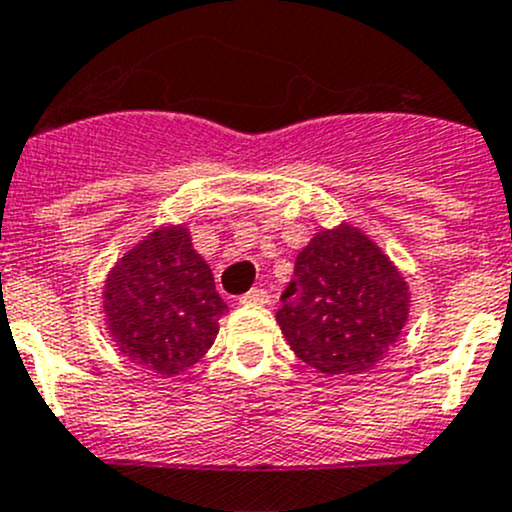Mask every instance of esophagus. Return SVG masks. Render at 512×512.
<instances>
[{"label":"esophagus","mask_w":512,"mask_h":512,"mask_svg":"<svg viewBox=\"0 0 512 512\" xmlns=\"http://www.w3.org/2000/svg\"><path fill=\"white\" fill-rule=\"evenodd\" d=\"M270 302V294L265 292V289H250V292H245L240 297V304H260V307H265V304Z\"/></svg>","instance_id":"obj_1"}]
</instances>
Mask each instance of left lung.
I'll return each mask as SVG.
<instances>
[{
    "label": "left lung",
    "instance_id": "left-lung-1",
    "mask_svg": "<svg viewBox=\"0 0 512 512\" xmlns=\"http://www.w3.org/2000/svg\"><path fill=\"white\" fill-rule=\"evenodd\" d=\"M280 299L277 324L292 352L319 374L352 376L374 369L401 339L411 287L361 227L342 220L299 250Z\"/></svg>",
    "mask_w": 512,
    "mask_h": 512
}]
</instances>
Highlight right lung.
<instances>
[{
  "label": "right lung",
  "mask_w": 512,
  "mask_h": 512,
  "mask_svg": "<svg viewBox=\"0 0 512 512\" xmlns=\"http://www.w3.org/2000/svg\"><path fill=\"white\" fill-rule=\"evenodd\" d=\"M101 299L118 352L160 376L198 364L227 309L185 223H163L133 242L106 275Z\"/></svg>",
  "instance_id": "obj_1"
}]
</instances>
